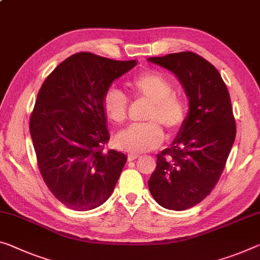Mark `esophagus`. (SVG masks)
Returning a JSON list of instances; mask_svg holds the SVG:
<instances>
[{
    "instance_id": "34e87169",
    "label": "esophagus",
    "mask_w": 260,
    "mask_h": 260,
    "mask_svg": "<svg viewBox=\"0 0 260 260\" xmlns=\"http://www.w3.org/2000/svg\"><path fill=\"white\" fill-rule=\"evenodd\" d=\"M127 157H128V160H134L140 157V154H137V152H129Z\"/></svg>"
}]
</instances>
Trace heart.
<instances>
[{
  "label": "heart",
  "mask_w": 260,
  "mask_h": 260,
  "mask_svg": "<svg viewBox=\"0 0 260 260\" xmlns=\"http://www.w3.org/2000/svg\"><path fill=\"white\" fill-rule=\"evenodd\" d=\"M135 97L150 103L146 113L148 122L133 125L121 131L115 138L120 149L142 152L157 148L164 140L163 127L172 133L180 128L186 119V103L174 92V85L157 72H146L129 82ZM103 110L111 121L122 123L128 113V100L120 89L111 86L102 101Z\"/></svg>",
  "instance_id": "1"
}]
</instances>
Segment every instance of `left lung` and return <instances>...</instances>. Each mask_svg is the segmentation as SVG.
Wrapping results in <instances>:
<instances>
[{
    "mask_svg": "<svg viewBox=\"0 0 260 260\" xmlns=\"http://www.w3.org/2000/svg\"><path fill=\"white\" fill-rule=\"evenodd\" d=\"M178 77L188 113L171 146L157 154L148 186L156 203L185 211L203 201L219 182L236 137L229 91L220 73L193 52L149 57Z\"/></svg>",
    "mask_w": 260,
    "mask_h": 260,
    "instance_id": "obj_1",
    "label": "left lung"
}]
</instances>
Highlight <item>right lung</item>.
I'll return each instance as SVG.
<instances>
[{
  "label": "right lung",
  "mask_w": 260,
  "mask_h": 260,
  "mask_svg": "<svg viewBox=\"0 0 260 260\" xmlns=\"http://www.w3.org/2000/svg\"><path fill=\"white\" fill-rule=\"evenodd\" d=\"M137 60L88 52L62 61L44 81L30 118L39 171L54 197L74 211H90L112 194L125 154L105 150L110 140L102 101Z\"/></svg>",
  "instance_id": "add662e5"
}]
</instances>
